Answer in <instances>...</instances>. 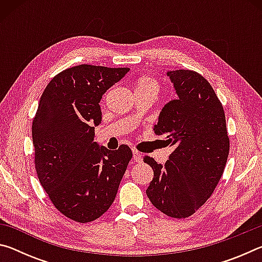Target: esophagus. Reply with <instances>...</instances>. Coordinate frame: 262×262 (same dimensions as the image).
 Returning a JSON list of instances; mask_svg holds the SVG:
<instances>
[{
  "mask_svg": "<svg viewBox=\"0 0 262 262\" xmlns=\"http://www.w3.org/2000/svg\"><path fill=\"white\" fill-rule=\"evenodd\" d=\"M133 159H134V161L137 163L142 162V154L136 151V150H133Z\"/></svg>",
  "mask_w": 262,
  "mask_h": 262,
  "instance_id": "34e87169",
  "label": "esophagus"
}]
</instances>
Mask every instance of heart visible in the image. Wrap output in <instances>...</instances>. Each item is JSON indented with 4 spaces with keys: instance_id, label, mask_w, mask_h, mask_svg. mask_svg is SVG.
<instances>
[{
    "instance_id": "heart-1",
    "label": "heart",
    "mask_w": 262,
    "mask_h": 262,
    "mask_svg": "<svg viewBox=\"0 0 262 262\" xmlns=\"http://www.w3.org/2000/svg\"><path fill=\"white\" fill-rule=\"evenodd\" d=\"M136 90H147L157 95L159 91V83L157 82V79H155L151 76H143L137 81Z\"/></svg>"
}]
</instances>
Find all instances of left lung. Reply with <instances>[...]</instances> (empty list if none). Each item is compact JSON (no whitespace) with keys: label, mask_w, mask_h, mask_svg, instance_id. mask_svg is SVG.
I'll use <instances>...</instances> for the list:
<instances>
[{"label":"left lung","mask_w":262,"mask_h":262,"mask_svg":"<svg viewBox=\"0 0 262 262\" xmlns=\"http://www.w3.org/2000/svg\"><path fill=\"white\" fill-rule=\"evenodd\" d=\"M166 75L178 97L164 105L154 130L174 150L165 165L143 157L154 170L147 195L165 215L185 219L214 192L230 141L223 106L209 82L193 70H168Z\"/></svg>","instance_id":"8db88e82"}]
</instances>
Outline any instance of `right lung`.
I'll use <instances>...</instances> for the list:
<instances>
[{
    "label": "right lung",
    "mask_w": 262,
    "mask_h": 262,
    "mask_svg": "<svg viewBox=\"0 0 262 262\" xmlns=\"http://www.w3.org/2000/svg\"><path fill=\"white\" fill-rule=\"evenodd\" d=\"M128 72L79 64L57 74L39 101L32 125L38 178L56 209L79 223L107 211L133 156L128 145L111 151L95 142L103 95Z\"/></svg>",
    "instance_id": "add662e5"
}]
</instances>
